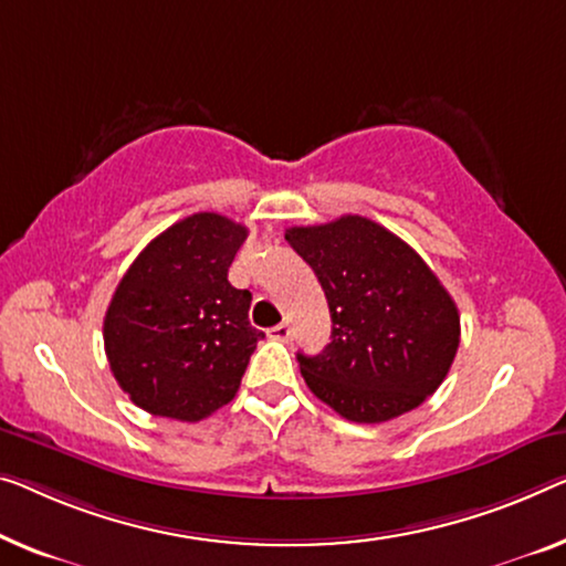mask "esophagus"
<instances>
[{
    "label": "esophagus",
    "mask_w": 566,
    "mask_h": 566,
    "mask_svg": "<svg viewBox=\"0 0 566 566\" xmlns=\"http://www.w3.org/2000/svg\"><path fill=\"white\" fill-rule=\"evenodd\" d=\"M266 335L272 337V340H290V337H292V327H290V323H280V325L269 327Z\"/></svg>",
    "instance_id": "obj_1"
}]
</instances>
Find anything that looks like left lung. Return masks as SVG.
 Returning <instances> with one entry per match:
<instances>
[{
	"label": "left lung",
	"mask_w": 566,
	"mask_h": 566,
	"mask_svg": "<svg viewBox=\"0 0 566 566\" xmlns=\"http://www.w3.org/2000/svg\"><path fill=\"white\" fill-rule=\"evenodd\" d=\"M284 239L323 284L333 317L325 350L297 353L319 401L378 424L440 389L460 345L458 305L407 241L364 216L292 226Z\"/></svg>",
	"instance_id": "1"
}]
</instances>
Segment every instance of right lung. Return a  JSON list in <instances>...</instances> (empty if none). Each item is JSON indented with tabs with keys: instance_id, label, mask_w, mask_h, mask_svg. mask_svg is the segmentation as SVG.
Masks as SVG:
<instances>
[{
	"instance_id": "right-lung-1",
	"label": "right lung",
	"mask_w": 566,
	"mask_h": 566,
	"mask_svg": "<svg viewBox=\"0 0 566 566\" xmlns=\"http://www.w3.org/2000/svg\"><path fill=\"white\" fill-rule=\"evenodd\" d=\"M247 226L192 213L163 231L126 269L104 317L116 384L139 409L200 421L229 403L264 333L251 327V292L229 266Z\"/></svg>"
}]
</instances>
